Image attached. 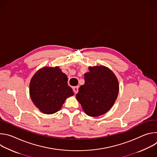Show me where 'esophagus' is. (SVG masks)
<instances>
[{"label":"esophagus","instance_id":"esophagus-1","mask_svg":"<svg viewBox=\"0 0 157 157\" xmlns=\"http://www.w3.org/2000/svg\"><path fill=\"white\" fill-rule=\"evenodd\" d=\"M78 88H79V87H78V86H75V87H73V92L75 93V94L78 93Z\"/></svg>","mask_w":157,"mask_h":157}]
</instances>
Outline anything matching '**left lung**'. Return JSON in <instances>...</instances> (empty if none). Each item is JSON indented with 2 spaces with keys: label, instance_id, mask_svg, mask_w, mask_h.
<instances>
[{
  "label": "left lung",
  "instance_id": "8db88e82",
  "mask_svg": "<svg viewBox=\"0 0 157 157\" xmlns=\"http://www.w3.org/2000/svg\"><path fill=\"white\" fill-rule=\"evenodd\" d=\"M84 74V84L79 88L76 99L89 116L98 117L109 111L114 104L119 94L118 79L104 66H89Z\"/></svg>",
  "mask_w": 157,
  "mask_h": 157
}]
</instances>
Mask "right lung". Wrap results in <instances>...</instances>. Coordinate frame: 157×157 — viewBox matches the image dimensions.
<instances>
[{
  "mask_svg": "<svg viewBox=\"0 0 157 157\" xmlns=\"http://www.w3.org/2000/svg\"><path fill=\"white\" fill-rule=\"evenodd\" d=\"M68 76L59 66H44L30 80L29 93L34 105L43 114H53L59 110L64 101L74 95L68 85Z\"/></svg>",
  "mask_w": 157,
  "mask_h": 157,
  "instance_id": "1",
  "label": "right lung"
}]
</instances>
